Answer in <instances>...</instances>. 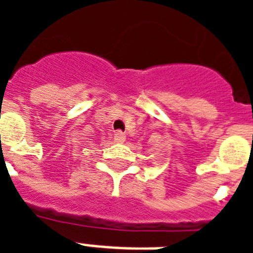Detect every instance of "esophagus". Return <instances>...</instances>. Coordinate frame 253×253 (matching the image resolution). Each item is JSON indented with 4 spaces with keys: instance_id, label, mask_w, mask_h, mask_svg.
<instances>
[{
    "instance_id": "esophagus-1",
    "label": "esophagus",
    "mask_w": 253,
    "mask_h": 253,
    "mask_svg": "<svg viewBox=\"0 0 253 253\" xmlns=\"http://www.w3.org/2000/svg\"><path fill=\"white\" fill-rule=\"evenodd\" d=\"M125 139H126V134L123 131H116L114 134V141L115 142H125Z\"/></svg>"
}]
</instances>
